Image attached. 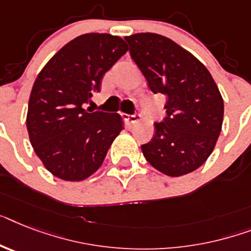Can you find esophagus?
Here are the masks:
<instances>
[{
  "label": "esophagus",
  "instance_id": "obj_1",
  "mask_svg": "<svg viewBox=\"0 0 251 251\" xmlns=\"http://www.w3.org/2000/svg\"><path fill=\"white\" fill-rule=\"evenodd\" d=\"M140 118L141 115H137V114H134V115H124V121L129 124H134L136 122L140 121Z\"/></svg>",
  "mask_w": 251,
  "mask_h": 251
}]
</instances>
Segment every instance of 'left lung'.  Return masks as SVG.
Here are the masks:
<instances>
[{"label":"left lung","mask_w":251,"mask_h":251,"mask_svg":"<svg viewBox=\"0 0 251 251\" xmlns=\"http://www.w3.org/2000/svg\"><path fill=\"white\" fill-rule=\"evenodd\" d=\"M132 59L154 93L167 96V117L142 145L155 169L179 177L204 164L215 148L223 123V99L201 61L156 33L126 37Z\"/></svg>","instance_id":"8db88e82"}]
</instances>
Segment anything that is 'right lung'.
I'll return each instance as SVG.
<instances>
[{
  "label": "right lung",
  "instance_id": "right-lung-1",
  "mask_svg": "<svg viewBox=\"0 0 251 251\" xmlns=\"http://www.w3.org/2000/svg\"><path fill=\"white\" fill-rule=\"evenodd\" d=\"M127 51L121 37L87 33L60 49L37 75L26 129L37 156L55 177L79 182L92 176L124 128L118 113H91L83 105Z\"/></svg>",
  "mask_w": 251,
  "mask_h": 251
}]
</instances>
